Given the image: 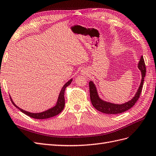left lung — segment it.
I'll return each instance as SVG.
<instances>
[{"instance_id": "1", "label": "left lung", "mask_w": 156, "mask_h": 156, "mask_svg": "<svg viewBox=\"0 0 156 156\" xmlns=\"http://www.w3.org/2000/svg\"><path fill=\"white\" fill-rule=\"evenodd\" d=\"M138 68L140 70L142 74L140 85L139 89H138L135 97H133L131 100L124 104L117 105L102 100L99 97V95H98L97 88L95 86V84L93 83L92 81H90L89 82V86H90V99L93 107L97 109L98 111H99V112L108 114H117L119 113H122L132 108L135 104L136 102L138 101V99H139V98L140 97L142 86H143L144 79L146 75V66L143 57L142 56L141 57L139 64H138Z\"/></svg>"}]
</instances>
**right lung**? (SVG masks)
I'll return each instance as SVG.
<instances>
[{
  "label": "right lung",
  "mask_w": 156,
  "mask_h": 156,
  "mask_svg": "<svg viewBox=\"0 0 156 156\" xmlns=\"http://www.w3.org/2000/svg\"><path fill=\"white\" fill-rule=\"evenodd\" d=\"M73 81V79H70L69 82H66L65 85L63 86V87H62L61 90L60 91L59 95L58 97V99H57V102L56 103V105L53 107L48 109L44 112H40V113H31L29 112H27V111H25L23 109H21L20 108H19L18 106L15 105V103L13 102L12 98L10 97V99L12 104L14 105L16 108H18L19 110H20L21 112H22L23 113H24L25 114L29 115V116L33 118H35V119H47V118H50L51 117L55 116V115L59 114L60 112H61V111L63 110L64 107H65V97H64V94H65V91L66 87L69 86L70 84Z\"/></svg>",
  "instance_id": "1"
}]
</instances>
